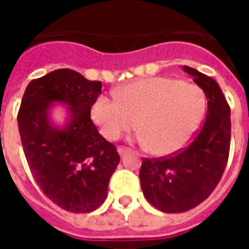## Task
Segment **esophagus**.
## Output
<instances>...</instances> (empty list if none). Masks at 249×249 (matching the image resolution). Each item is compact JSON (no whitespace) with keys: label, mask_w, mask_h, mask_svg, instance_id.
<instances>
[{"label":"esophagus","mask_w":249,"mask_h":249,"mask_svg":"<svg viewBox=\"0 0 249 249\" xmlns=\"http://www.w3.org/2000/svg\"><path fill=\"white\" fill-rule=\"evenodd\" d=\"M117 152H118V155H120L121 157H123V156L127 155V152H128V149L124 148V147H118Z\"/></svg>","instance_id":"obj_1"}]
</instances>
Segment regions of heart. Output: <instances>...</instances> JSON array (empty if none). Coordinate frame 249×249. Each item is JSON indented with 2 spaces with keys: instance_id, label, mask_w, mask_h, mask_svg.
<instances>
[{
  "instance_id": "1",
  "label": "heart",
  "mask_w": 249,
  "mask_h": 249,
  "mask_svg": "<svg viewBox=\"0 0 249 249\" xmlns=\"http://www.w3.org/2000/svg\"><path fill=\"white\" fill-rule=\"evenodd\" d=\"M116 97L100 96L92 103L94 124L103 137L114 141L137 123V141L149 146L156 156H169L183 148L206 113L201 87L172 77L135 81L116 89Z\"/></svg>"
}]
</instances>
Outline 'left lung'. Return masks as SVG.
Wrapping results in <instances>:
<instances>
[{
	"label": "left lung",
	"instance_id": "obj_1",
	"mask_svg": "<svg viewBox=\"0 0 249 249\" xmlns=\"http://www.w3.org/2000/svg\"><path fill=\"white\" fill-rule=\"evenodd\" d=\"M207 98L203 127L178 155L143 160L141 188L147 201L166 213L192 210L210 197L224 172L230 155L231 109L218 83L196 68L183 66Z\"/></svg>",
	"mask_w": 249,
	"mask_h": 249
}]
</instances>
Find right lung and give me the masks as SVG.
I'll use <instances>...</instances> for the list:
<instances>
[{"instance_id":"right-lung-1","label":"right lung","mask_w":249,"mask_h":249,"mask_svg":"<svg viewBox=\"0 0 249 249\" xmlns=\"http://www.w3.org/2000/svg\"><path fill=\"white\" fill-rule=\"evenodd\" d=\"M101 92V82L62 68L31 81L21 101L17 122L31 173L47 198L68 212L98 208L120 163L89 116ZM57 104L65 108L62 124L52 117Z\"/></svg>"}]
</instances>
